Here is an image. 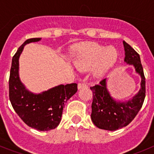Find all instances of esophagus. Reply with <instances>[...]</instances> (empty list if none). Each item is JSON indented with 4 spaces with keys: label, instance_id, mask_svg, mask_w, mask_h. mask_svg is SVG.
Listing matches in <instances>:
<instances>
[{
    "label": "esophagus",
    "instance_id": "1",
    "mask_svg": "<svg viewBox=\"0 0 154 154\" xmlns=\"http://www.w3.org/2000/svg\"><path fill=\"white\" fill-rule=\"evenodd\" d=\"M87 87V85L85 83H79L78 84V89H80L82 88H85Z\"/></svg>",
    "mask_w": 154,
    "mask_h": 154
}]
</instances>
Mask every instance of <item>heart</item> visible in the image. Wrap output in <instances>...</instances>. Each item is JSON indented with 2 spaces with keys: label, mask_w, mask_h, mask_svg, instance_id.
<instances>
[{
  "label": "heart",
  "mask_w": 154,
  "mask_h": 154,
  "mask_svg": "<svg viewBox=\"0 0 154 154\" xmlns=\"http://www.w3.org/2000/svg\"><path fill=\"white\" fill-rule=\"evenodd\" d=\"M74 64L79 70L93 68L94 73L102 76L112 69L118 59V51L113 46L105 47L96 42H85L73 49Z\"/></svg>",
  "instance_id": "heart-1"
}]
</instances>
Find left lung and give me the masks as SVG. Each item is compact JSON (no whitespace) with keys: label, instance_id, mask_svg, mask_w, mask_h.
Masks as SVG:
<instances>
[{"label":"left lung","instance_id":"obj_1","mask_svg":"<svg viewBox=\"0 0 154 154\" xmlns=\"http://www.w3.org/2000/svg\"><path fill=\"white\" fill-rule=\"evenodd\" d=\"M123 45L124 61L133 65L136 72L140 75L141 88L133 99L127 102H120L110 96L106 88V79L90 87L93 97L91 119L94 125L102 130L114 131L130 124L140 110L146 96V81L140 55L125 41Z\"/></svg>","mask_w":154,"mask_h":154}]
</instances>
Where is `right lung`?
<instances>
[{
	"label": "right lung",
	"mask_w": 154,
	"mask_h": 154,
	"mask_svg": "<svg viewBox=\"0 0 154 154\" xmlns=\"http://www.w3.org/2000/svg\"><path fill=\"white\" fill-rule=\"evenodd\" d=\"M30 38L18 48L12 58L9 78V99L16 113L28 126L40 131L56 128L62 119L65 103L77 92V84L59 85L39 94L29 92L19 78V57L25 45L39 42Z\"/></svg>",
	"instance_id": "add662e5"
}]
</instances>
